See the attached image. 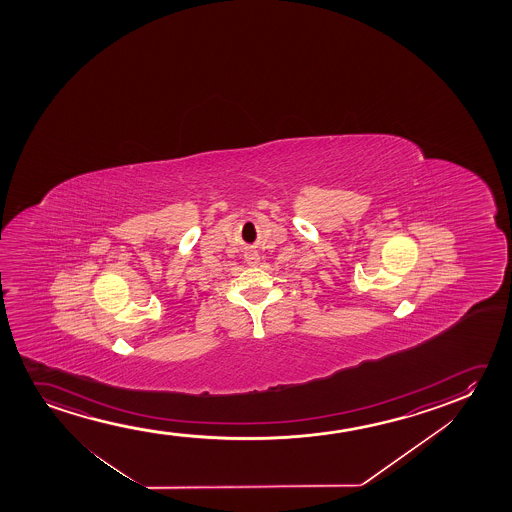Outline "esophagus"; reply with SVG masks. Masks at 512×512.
Segmentation results:
<instances>
[{"label": "esophagus", "mask_w": 512, "mask_h": 512, "mask_svg": "<svg viewBox=\"0 0 512 512\" xmlns=\"http://www.w3.org/2000/svg\"><path fill=\"white\" fill-rule=\"evenodd\" d=\"M245 260L248 266H257L260 262V255L255 250H248L245 252Z\"/></svg>", "instance_id": "1"}]
</instances>
